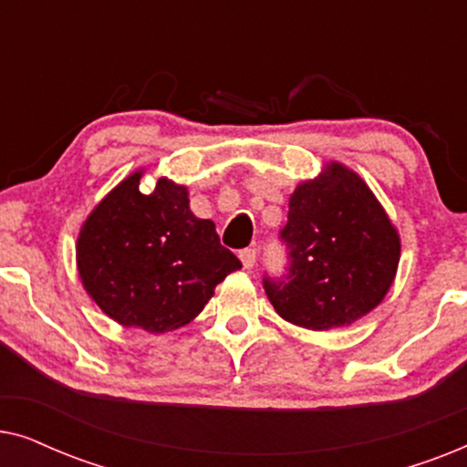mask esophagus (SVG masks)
Returning a JSON list of instances; mask_svg holds the SVG:
<instances>
[{
	"instance_id": "1",
	"label": "esophagus",
	"mask_w": 467,
	"mask_h": 467,
	"mask_svg": "<svg viewBox=\"0 0 467 467\" xmlns=\"http://www.w3.org/2000/svg\"><path fill=\"white\" fill-rule=\"evenodd\" d=\"M240 261L244 270H253L254 261H257V251H254V248H244V251L240 253Z\"/></svg>"
}]
</instances>
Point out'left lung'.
<instances>
[{
  "mask_svg": "<svg viewBox=\"0 0 467 467\" xmlns=\"http://www.w3.org/2000/svg\"><path fill=\"white\" fill-rule=\"evenodd\" d=\"M286 219L280 238L289 276L264 280L285 321L312 331L348 327L385 299L400 265V232L355 170L325 163L293 191Z\"/></svg>",
  "mask_w": 467,
  "mask_h": 467,
  "instance_id": "8db88e82",
  "label": "left lung"
}]
</instances>
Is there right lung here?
<instances>
[{"label":"right lung","mask_w":467,"mask_h":467,"mask_svg":"<svg viewBox=\"0 0 467 467\" xmlns=\"http://www.w3.org/2000/svg\"><path fill=\"white\" fill-rule=\"evenodd\" d=\"M136 170L82 223L76 267L88 297L123 327L165 334L189 325L216 285L242 264L210 219L189 208V189L161 176L142 193Z\"/></svg>","instance_id":"1"}]
</instances>
